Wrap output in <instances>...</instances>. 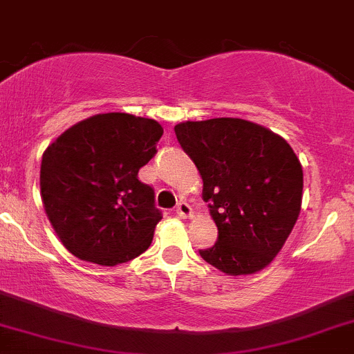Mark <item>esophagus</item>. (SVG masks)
Masks as SVG:
<instances>
[{
	"mask_svg": "<svg viewBox=\"0 0 354 354\" xmlns=\"http://www.w3.org/2000/svg\"><path fill=\"white\" fill-rule=\"evenodd\" d=\"M176 213H177L180 218H187L189 214L192 213V209H191V206H189V203L180 201V203H178L177 206H176Z\"/></svg>",
	"mask_w": 354,
	"mask_h": 354,
	"instance_id": "34e87169",
	"label": "esophagus"
}]
</instances>
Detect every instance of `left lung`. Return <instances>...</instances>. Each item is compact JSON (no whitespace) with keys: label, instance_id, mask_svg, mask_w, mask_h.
<instances>
[{"label":"left lung","instance_id":"8db88e82","mask_svg":"<svg viewBox=\"0 0 354 354\" xmlns=\"http://www.w3.org/2000/svg\"><path fill=\"white\" fill-rule=\"evenodd\" d=\"M182 150L203 177L218 239L199 250L227 274H252L285 245L301 206L304 172L281 136L243 119L218 118L176 126Z\"/></svg>","mask_w":354,"mask_h":354}]
</instances>
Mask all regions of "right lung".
Segmentation results:
<instances>
[{
	"mask_svg": "<svg viewBox=\"0 0 354 354\" xmlns=\"http://www.w3.org/2000/svg\"><path fill=\"white\" fill-rule=\"evenodd\" d=\"M162 134L153 119L109 112L75 124L44 151L42 203L73 256L115 266L150 247L162 211L138 172Z\"/></svg>",
	"mask_w": 354,
	"mask_h": 354,
	"instance_id": "add662e5",
	"label": "right lung"
}]
</instances>
